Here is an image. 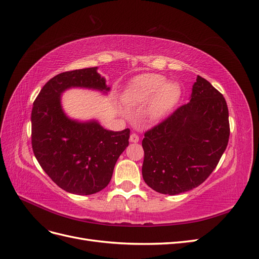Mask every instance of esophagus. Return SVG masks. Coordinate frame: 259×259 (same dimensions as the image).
<instances>
[{
  "instance_id": "esophagus-1",
  "label": "esophagus",
  "mask_w": 259,
  "mask_h": 259,
  "mask_svg": "<svg viewBox=\"0 0 259 259\" xmlns=\"http://www.w3.org/2000/svg\"><path fill=\"white\" fill-rule=\"evenodd\" d=\"M130 142H131V143H138V142H139L138 135L134 134V133H133V134H131V136H130Z\"/></svg>"
}]
</instances>
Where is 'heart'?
<instances>
[{"mask_svg": "<svg viewBox=\"0 0 259 259\" xmlns=\"http://www.w3.org/2000/svg\"><path fill=\"white\" fill-rule=\"evenodd\" d=\"M182 97L179 83L167 81L158 73L136 75L124 89L121 99L127 107H142L149 104L148 116L159 121L173 109Z\"/></svg>", "mask_w": 259, "mask_h": 259, "instance_id": "1", "label": "heart"}]
</instances>
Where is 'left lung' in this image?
Masks as SVG:
<instances>
[{
	"mask_svg": "<svg viewBox=\"0 0 259 259\" xmlns=\"http://www.w3.org/2000/svg\"><path fill=\"white\" fill-rule=\"evenodd\" d=\"M229 135L224 96L198 75L189 103L145 134V183L169 195L197 188L217 166Z\"/></svg>",
	"mask_w": 259,
	"mask_h": 259,
	"instance_id": "left-lung-1",
	"label": "left lung"
}]
</instances>
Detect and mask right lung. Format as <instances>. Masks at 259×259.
Segmentation results:
<instances>
[{
	"label": "right lung",
	"mask_w": 259,
	"mask_h": 259,
	"mask_svg": "<svg viewBox=\"0 0 259 259\" xmlns=\"http://www.w3.org/2000/svg\"><path fill=\"white\" fill-rule=\"evenodd\" d=\"M97 70L85 68L54 76L43 86L31 113L32 148L38 164L61 189L79 195L106 188L128 146V128L109 131L96 119H72L62 108L61 95L70 89L107 95L110 86Z\"/></svg>",
	"instance_id": "obj_1"
}]
</instances>
